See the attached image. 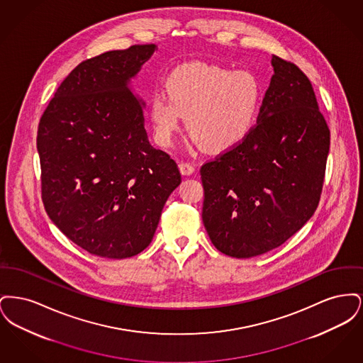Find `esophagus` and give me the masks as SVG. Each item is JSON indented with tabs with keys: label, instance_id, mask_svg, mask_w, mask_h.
<instances>
[{
	"label": "esophagus",
	"instance_id": "34e87169",
	"mask_svg": "<svg viewBox=\"0 0 363 363\" xmlns=\"http://www.w3.org/2000/svg\"><path fill=\"white\" fill-rule=\"evenodd\" d=\"M179 170H181L182 175H191L194 173V166L191 163H188V162H181L179 163Z\"/></svg>",
	"mask_w": 363,
	"mask_h": 363
}]
</instances>
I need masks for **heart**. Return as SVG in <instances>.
<instances>
[{
  "label": "heart",
  "instance_id": "heart-1",
  "mask_svg": "<svg viewBox=\"0 0 363 363\" xmlns=\"http://www.w3.org/2000/svg\"><path fill=\"white\" fill-rule=\"evenodd\" d=\"M166 93L150 101L156 138L173 143L186 117L190 136L207 152H225L241 144L253 130L262 104V86L250 70L191 62L174 70Z\"/></svg>",
  "mask_w": 363,
  "mask_h": 363
}]
</instances>
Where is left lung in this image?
Wrapping results in <instances>:
<instances>
[{
	"label": "left lung",
	"mask_w": 363,
	"mask_h": 363,
	"mask_svg": "<svg viewBox=\"0 0 363 363\" xmlns=\"http://www.w3.org/2000/svg\"><path fill=\"white\" fill-rule=\"evenodd\" d=\"M271 62L257 125L200 169L203 223L213 246L235 259L293 237L317 209L324 184L330 133L311 80L277 55Z\"/></svg>",
	"instance_id": "1"
}]
</instances>
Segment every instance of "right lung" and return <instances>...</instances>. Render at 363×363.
Here are the masks:
<instances>
[{
    "label": "right lung",
    "mask_w": 363,
    "mask_h": 363,
    "mask_svg": "<svg viewBox=\"0 0 363 363\" xmlns=\"http://www.w3.org/2000/svg\"><path fill=\"white\" fill-rule=\"evenodd\" d=\"M155 50L135 45L83 61L38 126L45 209L70 241L99 257L143 252L181 184L177 163L150 144L144 104L129 88Z\"/></svg>",
    "instance_id": "1"
}]
</instances>
